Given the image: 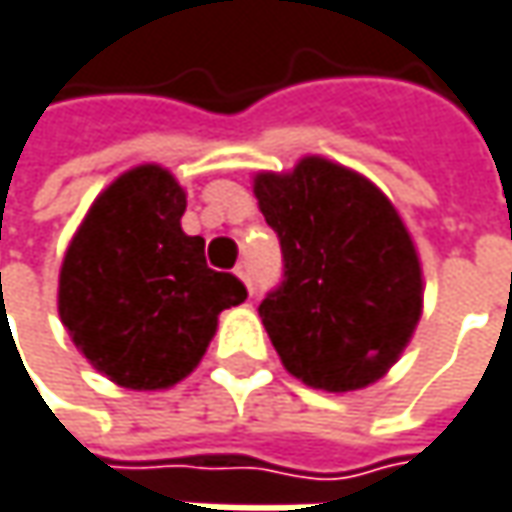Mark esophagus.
Segmentation results:
<instances>
[{
  "label": "esophagus",
  "instance_id": "esophagus-1",
  "mask_svg": "<svg viewBox=\"0 0 512 512\" xmlns=\"http://www.w3.org/2000/svg\"><path fill=\"white\" fill-rule=\"evenodd\" d=\"M234 275H237V278H240V281L246 284V289L252 292V281H249V263H246V260H243V263H237V269H234Z\"/></svg>",
  "mask_w": 512,
  "mask_h": 512
}]
</instances>
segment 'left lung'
<instances>
[{"label":"left lung","instance_id":"left-lung-1","mask_svg":"<svg viewBox=\"0 0 512 512\" xmlns=\"http://www.w3.org/2000/svg\"><path fill=\"white\" fill-rule=\"evenodd\" d=\"M252 188L284 252V284L260 304L284 368L330 394L374 385L423 313V266L400 211L324 156L260 170Z\"/></svg>","mask_w":512,"mask_h":512}]
</instances>
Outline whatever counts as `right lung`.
<instances>
[{
	"instance_id": "right-lung-1",
	"label": "right lung",
	"mask_w": 512,
	"mask_h": 512,
	"mask_svg": "<svg viewBox=\"0 0 512 512\" xmlns=\"http://www.w3.org/2000/svg\"><path fill=\"white\" fill-rule=\"evenodd\" d=\"M188 196L162 165L124 170L89 205L66 249L57 313L95 371L130 391H162L194 371L217 318L246 286L205 263L182 231Z\"/></svg>"
}]
</instances>
